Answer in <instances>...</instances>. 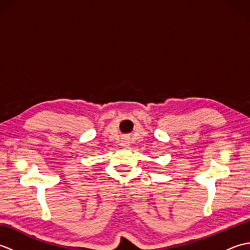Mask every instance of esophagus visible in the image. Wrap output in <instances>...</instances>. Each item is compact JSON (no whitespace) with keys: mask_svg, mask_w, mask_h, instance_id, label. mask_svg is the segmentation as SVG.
<instances>
[{"mask_svg":"<svg viewBox=\"0 0 250 250\" xmlns=\"http://www.w3.org/2000/svg\"><path fill=\"white\" fill-rule=\"evenodd\" d=\"M121 145L124 147H128L130 146V140L128 139V137H122L121 140Z\"/></svg>","mask_w":250,"mask_h":250,"instance_id":"esophagus-1","label":"esophagus"}]
</instances>
